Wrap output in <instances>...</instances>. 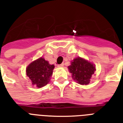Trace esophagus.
<instances>
[{
    "mask_svg": "<svg viewBox=\"0 0 123 123\" xmlns=\"http://www.w3.org/2000/svg\"><path fill=\"white\" fill-rule=\"evenodd\" d=\"M57 66H58V67H59V68L63 67V66H64V64H59V65H58Z\"/></svg>",
    "mask_w": 123,
    "mask_h": 123,
    "instance_id": "obj_1",
    "label": "esophagus"
}]
</instances>
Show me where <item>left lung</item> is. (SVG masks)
Wrapping results in <instances>:
<instances>
[{
	"label": "left lung",
	"instance_id": "8db88e82",
	"mask_svg": "<svg viewBox=\"0 0 123 123\" xmlns=\"http://www.w3.org/2000/svg\"><path fill=\"white\" fill-rule=\"evenodd\" d=\"M69 72L72 74V78L81 85H87L95 71V66L87 60L77 57L71 62L68 66Z\"/></svg>",
	"mask_w": 123,
	"mask_h": 123
}]
</instances>
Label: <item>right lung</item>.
Here are the masks:
<instances>
[{"mask_svg": "<svg viewBox=\"0 0 123 123\" xmlns=\"http://www.w3.org/2000/svg\"><path fill=\"white\" fill-rule=\"evenodd\" d=\"M54 68V64H50L44 58L41 57L28 66L26 69L27 76L31 79L32 85L42 87L49 82Z\"/></svg>", "mask_w": 123, "mask_h": 123, "instance_id": "1", "label": "right lung"}]
</instances>
